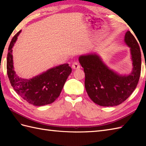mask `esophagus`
Wrapping results in <instances>:
<instances>
[{
	"instance_id": "obj_1",
	"label": "esophagus",
	"mask_w": 146,
	"mask_h": 146,
	"mask_svg": "<svg viewBox=\"0 0 146 146\" xmlns=\"http://www.w3.org/2000/svg\"><path fill=\"white\" fill-rule=\"evenodd\" d=\"M72 68L74 70L79 69L80 68V64L78 63V62H74V63L72 64Z\"/></svg>"
}]
</instances>
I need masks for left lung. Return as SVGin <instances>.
<instances>
[{"label": "left lung", "mask_w": 146, "mask_h": 146, "mask_svg": "<svg viewBox=\"0 0 146 146\" xmlns=\"http://www.w3.org/2000/svg\"><path fill=\"white\" fill-rule=\"evenodd\" d=\"M124 41L130 48L132 70L122 75L110 69L96 53L82 55L79 62L84 68L86 91L96 104L113 107L124 102L134 91L141 71V53L137 40L132 33H125Z\"/></svg>", "instance_id": "obj_1"}]
</instances>
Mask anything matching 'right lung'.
Listing matches in <instances>:
<instances>
[{
  "mask_svg": "<svg viewBox=\"0 0 146 146\" xmlns=\"http://www.w3.org/2000/svg\"><path fill=\"white\" fill-rule=\"evenodd\" d=\"M21 31L15 35L9 45L7 57V71L11 84L24 100L35 106L50 104L60 96L71 68L68 63L48 70L33 78L24 79L14 71L12 48Z\"/></svg>",
  "mask_w": 146,
  "mask_h": 146,
  "instance_id": "add662e5",
  "label": "right lung"
}]
</instances>
